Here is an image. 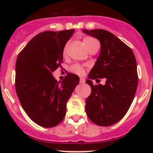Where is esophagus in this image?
I'll use <instances>...</instances> for the list:
<instances>
[{"label": "esophagus", "instance_id": "1", "mask_svg": "<svg viewBox=\"0 0 153 153\" xmlns=\"http://www.w3.org/2000/svg\"><path fill=\"white\" fill-rule=\"evenodd\" d=\"M79 83H81V84H83V83H85V79L83 77H81L80 79H79Z\"/></svg>", "mask_w": 153, "mask_h": 153}]
</instances>
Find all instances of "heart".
Instances as JSON below:
<instances>
[{
  "label": "heart",
  "instance_id": "b5f03b06",
  "mask_svg": "<svg viewBox=\"0 0 153 153\" xmlns=\"http://www.w3.org/2000/svg\"><path fill=\"white\" fill-rule=\"evenodd\" d=\"M93 40H94L92 38H90V37H86V38L83 40V43H84V44H87V43H89V42L90 41H93ZM70 70H71L72 72L75 73V74H79V75H82V74H84V69L81 67L80 65H78V64L73 65L72 67H71V68H70Z\"/></svg>",
  "mask_w": 153,
  "mask_h": 153
}]
</instances>
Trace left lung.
Returning <instances> with one entry per match:
<instances>
[{"mask_svg":"<svg viewBox=\"0 0 153 153\" xmlns=\"http://www.w3.org/2000/svg\"><path fill=\"white\" fill-rule=\"evenodd\" d=\"M100 42L99 57L86 83L91 93L86 100V113L92 122L100 126L117 123L130 107L138 85L135 55L122 40L107 30H83ZM106 78L105 85H93L91 79Z\"/></svg>","mask_w":153,"mask_h":153,"instance_id":"1","label":"left lung"}]
</instances>
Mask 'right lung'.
I'll return each mask as SVG.
<instances>
[{
	"label": "right lung",
	"mask_w": 153,
	"mask_h": 153,
	"mask_svg": "<svg viewBox=\"0 0 153 153\" xmlns=\"http://www.w3.org/2000/svg\"><path fill=\"white\" fill-rule=\"evenodd\" d=\"M74 30L38 33L17 56V95L28 117L40 126L51 128L63 121L67 101L79 82V76L70 73L61 82L52 75L61 67L63 49Z\"/></svg>",
	"instance_id": "1"
}]
</instances>
